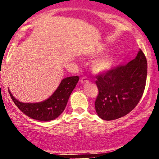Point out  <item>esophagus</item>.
<instances>
[{
    "label": "esophagus",
    "instance_id": "esophagus-1",
    "mask_svg": "<svg viewBox=\"0 0 159 159\" xmlns=\"http://www.w3.org/2000/svg\"><path fill=\"white\" fill-rule=\"evenodd\" d=\"M81 82L82 84H87L89 83V79L87 77H83L81 79Z\"/></svg>",
    "mask_w": 159,
    "mask_h": 159
}]
</instances>
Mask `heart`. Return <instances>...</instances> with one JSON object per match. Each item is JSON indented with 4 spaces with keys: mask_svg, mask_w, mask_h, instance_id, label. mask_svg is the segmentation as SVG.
<instances>
[{
    "mask_svg": "<svg viewBox=\"0 0 159 159\" xmlns=\"http://www.w3.org/2000/svg\"><path fill=\"white\" fill-rule=\"evenodd\" d=\"M113 59L109 56L96 59L92 64V69L95 73H104L112 68Z\"/></svg>",
    "mask_w": 159,
    "mask_h": 159,
    "instance_id": "heart-1",
    "label": "heart"
}]
</instances>
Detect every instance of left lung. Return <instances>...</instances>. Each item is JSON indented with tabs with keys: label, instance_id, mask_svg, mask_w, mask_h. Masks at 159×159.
Returning <instances> with one entry per match:
<instances>
[{
	"label": "left lung",
	"instance_id": "left-lung-1",
	"mask_svg": "<svg viewBox=\"0 0 159 159\" xmlns=\"http://www.w3.org/2000/svg\"><path fill=\"white\" fill-rule=\"evenodd\" d=\"M147 61L141 49L134 60L96 76L98 94L95 101L98 116L114 120L131 112L143 96Z\"/></svg>",
	"mask_w": 159,
	"mask_h": 159
}]
</instances>
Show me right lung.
Wrapping results in <instances>:
<instances>
[{
  "label": "right lung",
  "mask_w": 159,
  "mask_h": 159,
  "mask_svg": "<svg viewBox=\"0 0 159 159\" xmlns=\"http://www.w3.org/2000/svg\"><path fill=\"white\" fill-rule=\"evenodd\" d=\"M79 77L71 76L62 80L55 92L45 101L38 103H23L18 101L9 90L13 102L21 112L29 117L39 121L56 119L64 111L69 96L77 84Z\"/></svg>",
  "instance_id": "add662e5"
}]
</instances>
